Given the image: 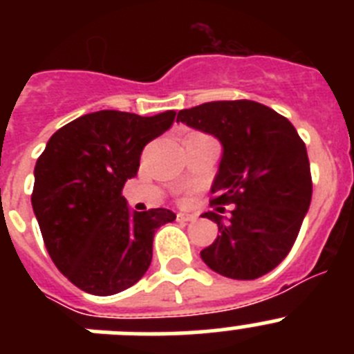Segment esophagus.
Masks as SVG:
<instances>
[{
	"instance_id": "obj_1",
	"label": "esophagus",
	"mask_w": 354,
	"mask_h": 354,
	"mask_svg": "<svg viewBox=\"0 0 354 354\" xmlns=\"http://www.w3.org/2000/svg\"><path fill=\"white\" fill-rule=\"evenodd\" d=\"M177 220H179V221H193V220H196V214H187V212H179V214H177Z\"/></svg>"
}]
</instances>
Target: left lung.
Returning a JSON list of instances; mask_svg holds the SVG:
<instances>
[{
	"label": "left lung",
	"instance_id": "obj_1",
	"mask_svg": "<svg viewBox=\"0 0 354 354\" xmlns=\"http://www.w3.org/2000/svg\"><path fill=\"white\" fill-rule=\"evenodd\" d=\"M177 122L221 143L212 204H234L228 220L204 214L218 225L220 236L200 252L202 261L234 280L270 273L290 252L310 207V162L298 131L255 101L205 102L180 109Z\"/></svg>",
	"mask_w": 354,
	"mask_h": 354
}]
</instances>
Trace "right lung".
<instances>
[{
  "mask_svg": "<svg viewBox=\"0 0 354 354\" xmlns=\"http://www.w3.org/2000/svg\"><path fill=\"white\" fill-rule=\"evenodd\" d=\"M175 111L154 117L102 109L56 131L35 165L31 205L56 268L93 296L129 289L149 270L152 241L170 209L131 211L122 196L150 140Z\"/></svg>",
  "mask_w": 354,
  "mask_h": 354,
  "instance_id": "obj_1",
  "label": "right lung"
}]
</instances>
